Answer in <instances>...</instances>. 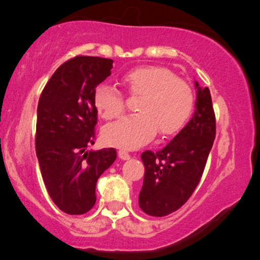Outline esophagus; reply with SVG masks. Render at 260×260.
I'll list each match as a JSON object with an SVG mask.
<instances>
[{
    "instance_id": "34e87169",
    "label": "esophagus",
    "mask_w": 260,
    "mask_h": 260,
    "mask_svg": "<svg viewBox=\"0 0 260 260\" xmlns=\"http://www.w3.org/2000/svg\"><path fill=\"white\" fill-rule=\"evenodd\" d=\"M118 156H120V159H122V160H129L131 159V155L128 154L126 150L118 151Z\"/></svg>"
}]
</instances>
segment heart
Wrapping results in <instances>:
<instances>
[{
    "label": "heart",
    "mask_w": 260,
    "mask_h": 260,
    "mask_svg": "<svg viewBox=\"0 0 260 260\" xmlns=\"http://www.w3.org/2000/svg\"><path fill=\"white\" fill-rule=\"evenodd\" d=\"M122 85L134 96L139 113L107 124L103 138L111 147L134 150L148 144L159 131L160 136L177 133L194 107V91L188 82L160 66H143L128 71L121 78ZM94 105L101 117L112 120L126 107L123 94L109 84H100L94 91Z\"/></svg>",
    "instance_id": "obj_1"
}]
</instances>
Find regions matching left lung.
Masks as SVG:
<instances>
[{
    "mask_svg": "<svg viewBox=\"0 0 260 260\" xmlns=\"http://www.w3.org/2000/svg\"><path fill=\"white\" fill-rule=\"evenodd\" d=\"M196 111L161 150L142 154L145 166L139 207L150 216H166L186 203L201 181L215 139L216 124L209 89L196 82Z\"/></svg>",
    "mask_w": 260,
    "mask_h": 260,
    "instance_id": "left-lung-1",
    "label": "left lung"
}]
</instances>
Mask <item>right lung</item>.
<instances>
[{
	"label": "right lung",
	"instance_id": "1",
	"mask_svg": "<svg viewBox=\"0 0 260 260\" xmlns=\"http://www.w3.org/2000/svg\"><path fill=\"white\" fill-rule=\"evenodd\" d=\"M110 58L76 56L61 64L38 104L35 148L49 196L70 215L88 213L99 177L117 157L116 149L86 150L95 142L96 86L111 74Z\"/></svg>",
	"mask_w": 260,
	"mask_h": 260
}]
</instances>
